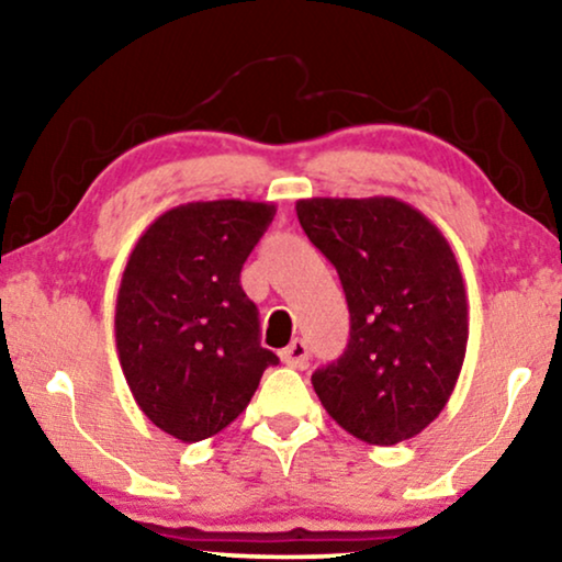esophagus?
<instances>
[{"mask_svg":"<svg viewBox=\"0 0 562 562\" xmlns=\"http://www.w3.org/2000/svg\"><path fill=\"white\" fill-rule=\"evenodd\" d=\"M281 360L291 368H299V371H304V368L310 366V348H306L304 340H294L289 345V348L281 350Z\"/></svg>","mask_w":562,"mask_h":562,"instance_id":"obj_1","label":"esophagus"}]
</instances>
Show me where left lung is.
Returning a JSON list of instances; mask_svg holds the SVG:
<instances>
[{
    "label": "left lung",
    "instance_id": "8db88e82",
    "mask_svg": "<svg viewBox=\"0 0 562 562\" xmlns=\"http://www.w3.org/2000/svg\"><path fill=\"white\" fill-rule=\"evenodd\" d=\"M299 225L337 268L348 348L312 373L322 406L371 445L419 435L463 368L468 299L440 229L394 196L299 199Z\"/></svg>",
    "mask_w": 562,
    "mask_h": 562
}]
</instances>
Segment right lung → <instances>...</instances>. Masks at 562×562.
I'll list each match as a JSON object with an SVG mask.
<instances>
[{"instance_id": "1", "label": "right lung", "mask_w": 562, "mask_h": 562, "mask_svg": "<svg viewBox=\"0 0 562 562\" xmlns=\"http://www.w3.org/2000/svg\"><path fill=\"white\" fill-rule=\"evenodd\" d=\"M273 214L266 202H189L130 252L114 314L120 366L145 417L176 440L225 429L279 363L260 348L258 310L240 286Z\"/></svg>"}]
</instances>
